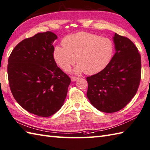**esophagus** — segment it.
I'll return each mask as SVG.
<instances>
[{
  "label": "esophagus",
  "instance_id": "obj_1",
  "mask_svg": "<svg viewBox=\"0 0 150 150\" xmlns=\"http://www.w3.org/2000/svg\"><path fill=\"white\" fill-rule=\"evenodd\" d=\"M78 79H79V77H76V76H72V77H71V81H75L76 80H77Z\"/></svg>",
  "mask_w": 150,
  "mask_h": 150
}]
</instances>
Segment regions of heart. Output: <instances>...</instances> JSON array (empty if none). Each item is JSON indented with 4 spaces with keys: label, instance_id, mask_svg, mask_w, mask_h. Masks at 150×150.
Here are the masks:
<instances>
[{
    "label": "heart",
    "instance_id": "b5f03b06",
    "mask_svg": "<svg viewBox=\"0 0 150 150\" xmlns=\"http://www.w3.org/2000/svg\"><path fill=\"white\" fill-rule=\"evenodd\" d=\"M63 47H56L54 57L63 71L68 72L77 62L75 72L84 71L88 75L95 74L109 63L114 52L111 39L94 33L81 32L66 36L62 40Z\"/></svg>",
    "mask_w": 150,
    "mask_h": 150
}]
</instances>
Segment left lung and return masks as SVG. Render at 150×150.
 <instances>
[{"label": "left lung", "mask_w": 150, "mask_h": 150, "mask_svg": "<svg viewBox=\"0 0 150 150\" xmlns=\"http://www.w3.org/2000/svg\"><path fill=\"white\" fill-rule=\"evenodd\" d=\"M115 54L104 69L87 78V96L94 108L105 112L123 109L135 96L141 77V58L129 39L115 33Z\"/></svg>", "instance_id": "8db88e82"}]
</instances>
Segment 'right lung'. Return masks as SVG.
<instances>
[{"label":"right lung","mask_w":150,"mask_h":150,"mask_svg":"<svg viewBox=\"0 0 150 150\" xmlns=\"http://www.w3.org/2000/svg\"><path fill=\"white\" fill-rule=\"evenodd\" d=\"M51 32L20 42L8 59L9 84L14 98L30 113L48 117L63 105L71 78L57 66Z\"/></svg>","instance_id":"obj_1"}]
</instances>
